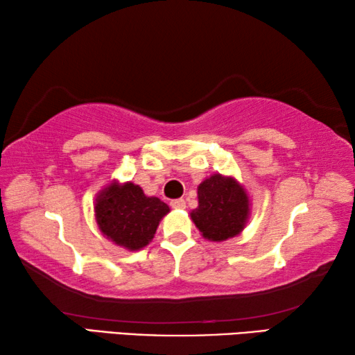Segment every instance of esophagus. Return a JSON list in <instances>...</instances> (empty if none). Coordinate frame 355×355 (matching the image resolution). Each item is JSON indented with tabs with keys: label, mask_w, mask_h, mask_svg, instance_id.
Here are the masks:
<instances>
[{
	"label": "esophagus",
	"mask_w": 355,
	"mask_h": 355,
	"mask_svg": "<svg viewBox=\"0 0 355 355\" xmlns=\"http://www.w3.org/2000/svg\"><path fill=\"white\" fill-rule=\"evenodd\" d=\"M171 207L175 208V209H184L186 208V202H184V199L171 200Z\"/></svg>",
	"instance_id": "esophagus-1"
}]
</instances>
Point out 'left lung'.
<instances>
[{
  "instance_id": "1",
  "label": "left lung",
  "mask_w": 355,
  "mask_h": 355,
  "mask_svg": "<svg viewBox=\"0 0 355 355\" xmlns=\"http://www.w3.org/2000/svg\"><path fill=\"white\" fill-rule=\"evenodd\" d=\"M199 207L191 219L209 241H225L243 230L249 216V199L235 180L213 175L197 189Z\"/></svg>"
}]
</instances>
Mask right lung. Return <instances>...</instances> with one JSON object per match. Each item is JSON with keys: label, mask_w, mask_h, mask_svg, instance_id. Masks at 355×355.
Wrapping results in <instances>:
<instances>
[{"label": "right lung", "mask_w": 355, "mask_h": 355, "mask_svg": "<svg viewBox=\"0 0 355 355\" xmlns=\"http://www.w3.org/2000/svg\"><path fill=\"white\" fill-rule=\"evenodd\" d=\"M169 207L158 197H147L137 184L112 183L100 192L95 216L100 230L128 250H139L155 236Z\"/></svg>", "instance_id": "obj_1"}]
</instances>
